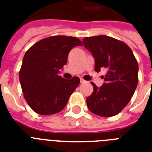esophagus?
I'll list each match as a JSON object with an SVG mask.
<instances>
[{
  "label": "esophagus",
  "mask_w": 152,
  "mask_h": 152,
  "mask_svg": "<svg viewBox=\"0 0 152 152\" xmlns=\"http://www.w3.org/2000/svg\"><path fill=\"white\" fill-rule=\"evenodd\" d=\"M85 82H86V81L84 80H83V79H82V78L80 79V83H85Z\"/></svg>",
  "instance_id": "esophagus-1"
}]
</instances>
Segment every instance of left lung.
<instances>
[{"label": "left lung", "mask_w": 152, "mask_h": 152, "mask_svg": "<svg viewBox=\"0 0 152 152\" xmlns=\"http://www.w3.org/2000/svg\"><path fill=\"white\" fill-rule=\"evenodd\" d=\"M83 46L95 58V70L107 69L104 83H95L92 94L87 98L91 113L101 117H112L120 113L135 92L138 83L139 66L132 50L127 44L106 35L85 37Z\"/></svg>", "instance_id": "8db88e82"}]
</instances>
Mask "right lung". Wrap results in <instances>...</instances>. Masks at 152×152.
I'll return each instance as SVG.
<instances>
[{
  "label": "right lung",
  "mask_w": 152,
  "mask_h": 152,
  "mask_svg": "<svg viewBox=\"0 0 152 152\" xmlns=\"http://www.w3.org/2000/svg\"><path fill=\"white\" fill-rule=\"evenodd\" d=\"M77 38L56 35L43 39L26 52L20 81L25 100L35 113L51 115L61 111L80 84L79 77L65 80L59 76L75 46H82Z\"/></svg>",
  "instance_id": "obj_1"
}]
</instances>
